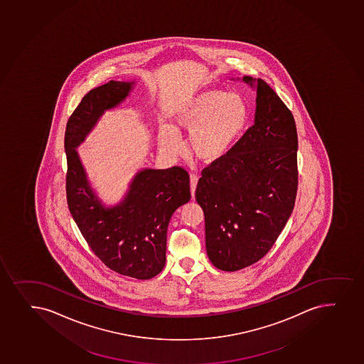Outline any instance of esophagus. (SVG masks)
I'll return each instance as SVG.
<instances>
[{
	"label": "esophagus",
	"instance_id": "1",
	"mask_svg": "<svg viewBox=\"0 0 364 364\" xmlns=\"http://www.w3.org/2000/svg\"><path fill=\"white\" fill-rule=\"evenodd\" d=\"M197 183H198V176L195 174L190 176V188H191L192 198L195 197V192H196Z\"/></svg>",
	"mask_w": 364,
	"mask_h": 364
}]
</instances>
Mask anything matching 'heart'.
<instances>
[{
    "label": "heart",
    "instance_id": "obj_1",
    "mask_svg": "<svg viewBox=\"0 0 364 364\" xmlns=\"http://www.w3.org/2000/svg\"><path fill=\"white\" fill-rule=\"evenodd\" d=\"M248 102L237 93L207 90L188 99L173 116V127H159V145L168 155L181 150L180 133L188 134L192 155L215 164L229 155L250 122Z\"/></svg>",
    "mask_w": 364,
    "mask_h": 364
}]
</instances>
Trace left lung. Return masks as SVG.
Segmentation results:
<instances>
[{"instance_id": "left-lung-1", "label": "left lung", "mask_w": 364, "mask_h": 364, "mask_svg": "<svg viewBox=\"0 0 364 364\" xmlns=\"http://www.w3.org/2000/svg\"><path fill=\"white\" fill-rule=\"evenodd\" d=\"M254 124L229 155L202 171L197 203L205 213V250L213 265L238 271L271 250L294 208L298 134L294 117L262 78Z\"/></svg>"}]
</instances>
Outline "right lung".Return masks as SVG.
Returning a JSON list of instances; mask_svg holds the SVG:
<instances>
[{
	"mask_svg": "<svg viewBox=\"0 0 364 364\" xmlns=\"http://www.w3.org/2000/svg\"><path fill=\"white\" fill-rule=\"evenodd\" d=\"M135 82L110 81L88 92L65 131L66 197L70 213L87 243L117 274L150 279L166 264L167 229L173 213L191 198L190 178L180 167L144 168L117 205L102 203L87 178L76 149L105 111L121 105Z\"/></svg>",
	"mask_w": 364,
	"mask_h": 364,
	"instance_id": "right-lung-1",
	"label": "right lung"
}]
</instances>
